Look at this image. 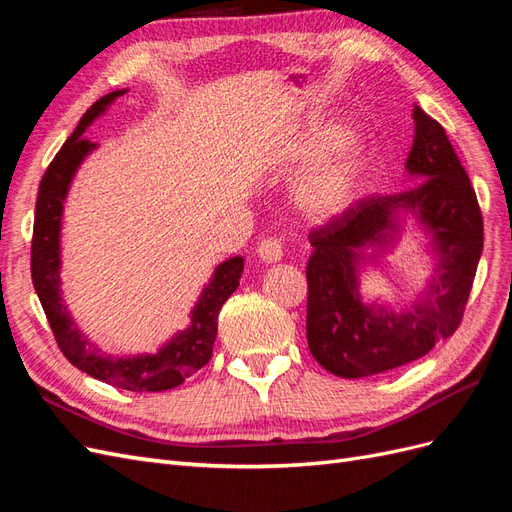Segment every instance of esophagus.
I'll use <instances>...</instances> for the list:
<instances>
[{"instance_id":"34e87169","label":"esophagus","mask_w":512,"mask_h":512,"mask_svg":"<svg viewBox=\"0 0 512 512\" xmlns=\"http://www.w3.org/2000/svg\"><path fill=\"white\" fill-rule=\"evenodd\" d=\"M256 252H258V258L262 262H267V265H273V262H280L282 260L284 245H282V241L277 239V237H267V239H262L258 243V250Z\"/></svg>"}]
</instances>
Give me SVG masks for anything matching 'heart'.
I'll return each mask as SVG.
<instances>
[{"mask_svg": "<svg viewBox=\"0 0 512 512\" xmlns=\"http://www.w3.org/2000/svg\"><path fill=\"white\" fill-rule=\"evenodd\" d=\"M346 136L339 123H318L309 128L297 145V158L303 162H318L333 151ZM365 166L363 149L354 141L344 143L333 158H329L312 173H307L294 188V203L307 218L327 222L346 213L359 194L361 175Z\"/></svg>", "mask_w": 512, "mask_h": 512, "instance_id": "b5f03b06", "label": "heart"}]
</instances>
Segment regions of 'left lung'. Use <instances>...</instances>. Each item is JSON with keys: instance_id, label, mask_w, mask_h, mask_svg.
Masks as SVG:
<instances>
[{"instance_id": "8db88e82", "label": "left lung", "mask_w": 512, "mask_h": 512, "mask_svg": "<svg viewBox=\"0 0 512 512\" xmlns=\"http://www.w3.org/2000/svg\"><path fill=\"white\" fill-rule=\"evenodd\" d=\"M414 143L406 170L423 177L399 194L359 198L327 226L309 232L307 344L314 359L339 378H365L421 359L451 337L463 318L480 254L483 215L466 168L440 123L414 106ZM410 212L432 237L437 273L404 313L362 303V250L394 240Z\"/></svg>"}]
</instances>
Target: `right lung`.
<instances>
[{"instance_id":"right-lung-1","label":"right lung","mask_w":512,"mask_h":512,"mask_svg":"<svg viewBox=\"0 0 512 512\" xmlns=\"http://www.w3.org/2000/svg\"><path fill=\"white\" fill-rule=\"evenodd\" d=\"M126 91L128 89L111 91V94L102 96L91 106L64 147L57 151L49 168H46L36 200L32 280L46 320H49L51 331L57 339V346L74 367H79L91 378L117 386V389L158 393L175 389L194 371L209 363L215 335H218L220 309L239 286L243 258L235 256L215 269L211 282L205 286L192 309L190 327L179 331L156 354L113 359V356L100 354V350L76 327L68 312V305L61 299L59 288V230L61 215H64V200L76 168L81 166L89 151L96 149V145L89 143L83 132L106 111L108 104L126 94Z\"/></svg>"}]
</instances>
